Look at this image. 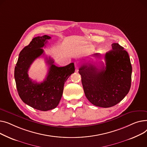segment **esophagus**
Listing matches in <instances>:
<instances>
[{"mask_svg":"<svg viewBox=\"0 0 147 147\" xmlns=\"http://www.w3.org/2000/svg\"><path fill=\"white\" fill-rule=\"evenodd\" d=\"M74 64H75V67L76 68V69H77L80 66V62L78 61H76V62H75Z\"/></svg>","mask_w":147,"mask_h":147,"instance_id":"esophagus-1","label":"esophagus"}]
</instances>
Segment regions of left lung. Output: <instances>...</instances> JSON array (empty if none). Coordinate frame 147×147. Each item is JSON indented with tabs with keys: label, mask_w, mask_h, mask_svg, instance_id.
I'll list each match as a JSON object with an SVG mask.
<instances>
[{
	"label": "left lung",
	"mask_w": 147,
	"mask_h": 147,
	"mask_svg": "<svg viewBox=\"0 0 147 147\" xmlns=\"http://www.w3.org/2000/svg\"><path fill=\"white\" fill-rule=\"evenodd\" d=\"M111 46L105 56V67L98 69L89 62L79 69L86 97L94 106L105 108L121 101L131 85L132 68L127 52L118 43Z\"/></svg>",
	"instance_id": "1"
}]
</instances>
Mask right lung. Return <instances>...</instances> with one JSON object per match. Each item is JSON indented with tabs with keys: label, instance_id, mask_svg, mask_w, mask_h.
Masks as SVG:
<instances>
[{
	"label": "right lung",
	"instance_id": "obj_1",
	"mask_svg": "<svg viewBox=\"0 0 147 147\" xmlns=\"http://www.w3.org/2000/svg\"><path fill=\"white\" fill-rule=\"evenodd\" d=\"M50 38L47 35L34 38L21 51L14 71L17 91L21 99L25 104L41 111H47L57 106L62 96L65 82L75 72L74 63L57 67L54 65L52 59L46 57L49 71L45 80L37 83L30 79L28 74L29 68L37 58L45 55L42 47Z\"/></svg>",
	"mask_w": 147,
	"mask_h": 147
}]
</instances>
